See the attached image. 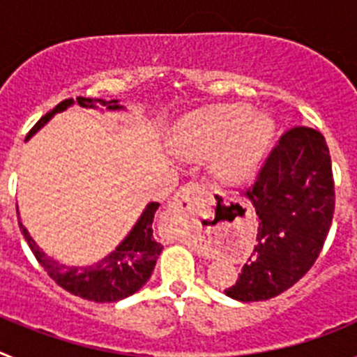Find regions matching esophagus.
I'll list each match as a JSON object with an SVG mask.
<instances>
[{
  "label": "esophagus",
  "instance_id": "1",
  "mask_svg": "<svg viewBox=\"0 0 357 357\" xmlns=\"http://www.w3.org/2000/svg\"><path fill=\"white\" fill-rule=\"evenodd\" d=\"M200 189H202L200 185L191 182V184H185L184 188H182L175 197H173L172 206H169V216H172V220L178 216L182 211H185V207H188L189 202H191V197H193L197 191H200Z\"/></svg>",
  "mask_w": 357,
  "mask_h": 357
}]
</instances>
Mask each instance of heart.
<instances>
[{
    "label": "heart",
    "mask_w": 357,
    "mask_h": 357,
    "mask_svg": "<svg viewBox=\"0 0 357 357\" xmlns=\"http://www.w3.org/2000/svg\"><path fill=\"white\" fill-rule=\"evenodd\" d=\"M273 125L247 105L214 107L185 123L176 151L185 157H213V175L225 184L250 181L266 155Z\"/></svg>",
    "instance_id": "heart-1"
}]
</instances>
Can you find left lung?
<instances>
[{"label":"left lung","instance_id":"1","mask_svg":"<svg viewBox=\"0 0 357 357\" xmlns=\"http://www.w3.org/2000/svg\"><path fill=\"white\" fill-rule=\"evenodd\" d=\"M248 200L259 218L254 252L225 295L239 302L273 298L313 266L329 234L334 182L320 132H286L261 168Z\"/></svg>","mask_w":357,"mask_h":357}]
</instances>
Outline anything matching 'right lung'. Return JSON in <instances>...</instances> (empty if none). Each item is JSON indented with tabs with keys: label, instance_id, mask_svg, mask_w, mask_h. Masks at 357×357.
Returning a JSON list of instances; mask_svg holds the SVG:
<instances>
[{
	"label": "right lung",
	"instance_id": "obj_1",
	"mask_svg": "<svg viewBox=\"0 0 357 357\" xmlns=\"http://www.w3.org/2000/svg\"><path fill=\"white\" fill-rule=\"evenodd\" d=\"M75 103L85 107V109H98V105H100L105 107L107 110H125L119 100L105 102L100 98L78 96L77 100L69 98L37 121L36 127L31 128L30 134L26 135V141L33 137L53 116L64 112ZM157 209H159V204L150 202L143 209L141 216L137 218V222L132 227L130 232L125 236V239L119 243L118 247L110 254H107L103 259L94 264H87V266H68V264H62L50 257L37 245L36 239L31 238L26 227L21 222V218H19V213L17 218L19 229L23 232L28 247L31 248L36 259L39 261L40 266L48 272V275L55 280L56 284L64 288L66 291L73 293V295L82 296L85 301L103 304V302L123 301V298L134 295L150 279L151 272L155 268L157 257L162 252V245L153 238V225H151Z\"/></svg>",
	"mask_w": 357,
	"mask_h": 357
}]
</instances>
